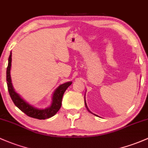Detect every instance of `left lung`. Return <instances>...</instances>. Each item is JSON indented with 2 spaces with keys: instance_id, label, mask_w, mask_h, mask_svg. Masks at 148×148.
<instances>
[{
  "instance_id": "8db88e82",
  "label": "left lung",
  "mask_w": 148,
  "mask_h": 148,
  "mask_svg": "<svg viewBox=\"0 0 148 148\" xmlns=\"http://www.w3.org/2000/svg\"><path fill=\"white\" fill-rule=\"evenodd\" d=\"M84 103H85V106H86V109H87V110H88V112H90V113H92V114H94V116H97V115H96V114H94V113H92V112H91V111H90V110H89V109H88V107H87V105H86V100H85V98H84Z\"/></svg>"
}]
</instances>
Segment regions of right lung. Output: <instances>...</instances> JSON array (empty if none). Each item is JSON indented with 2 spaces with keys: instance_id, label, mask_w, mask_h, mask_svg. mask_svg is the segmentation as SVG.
<instances>
[{
  "instance_id": "add662e5",
  "label": "right lung",
  "mask_w": 148,
  "mask_h": 148,
  "mask_svg": "<svg viewBox=\"0 0 148 148\" xmlns=\"http://www.w3.org/2000/svg\"><path fill=\"white\" fill-rule=\"evenodd\" d=\"M12 62V52H10V56L8 58V65L6 71V81H7L8 89L10 98L13 101L14 104L19 108L23 113H25L27 116L34 119L45 120L54 116L58 112L62 106V96L66 88L71 84L72 82H68L64 84H60L57 87L52 94V101L49 107L46 108H37L29 104L25 99L20 96L14 89L12 84L11 77H10V69H11Z\"/></svg>"
}]
</instances>
